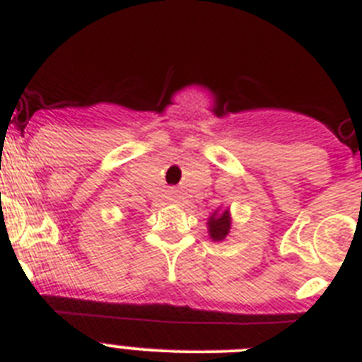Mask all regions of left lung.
I'll return each mask as SVG.
<instances>
[{
	"label": "left lung",
	"instance_id": "left-lung-1",
	"mask_svg": "<svg viewBox=\"0 0 362 362\" xmlns=\"http://www.w3.org/2000/svg\"><path fill=\"white\" fill-rule=\"evenodd\" d=\"M206 228H209V235L212 241L221 243L225 241L226 235L230 233V228H232V214H230L228 206L225 209H217L212 216L209 217V223H206Z\"/></svg>",
	"mask_w": 362,
	"mask_h": 362
}]
</instances>
